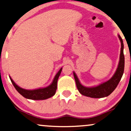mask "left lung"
I'll return each mask as SVG.
<instances>
[{
    "mask_svg": "<svg viewBox=\"0 0 131 131\" xmlns=\"http://www.w3.org/2000/svg\"><path fill=\"white\" fill-rule=\"evenodd\" d=\"M118 38L121 42L120 61H119L118 68L111 79L97 86L88 88L83 86L80 83V81L79 80V79L77 78L75 72H73L76 86L79 91L82 95L91 97V98H103V97H107L110 95L114 91V89L116 88L122 79L124 72V68H125V56L123 54L124 45L123 40L119 35Z\"/></svg>",
    "mask_w": 131,
    "mask_h": 131,
    "instance_id": "1",
    "label": "left lung"
}]
</instances>
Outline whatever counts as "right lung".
Wrapping results in <instances>:
<instances>
[{
	"mask_svg": "<svg viewBox=\"0 0 131 131\" xmlns=\"http://www.w3.org/2000/svg\"><path fill=\"white\" fill-rule=\"evenodd\" d=\"M62 70V68L56 74L52 83L50 85L46 88H39L34 89V90H28V89L21 88L19 87V86L15 83L14 81L12 80V79L10 77H9V78H10L11 82H12L13 86H14L16 90L25 98L36 100H45V99H49L52 97L56 94V89H57V80L60 75Z\"/></svg>",
	"mask_w": 131,
	"mask_h": 131,
	"instance_id": "right-lung-1",
	"label": "right lung"
}]
</instances>
